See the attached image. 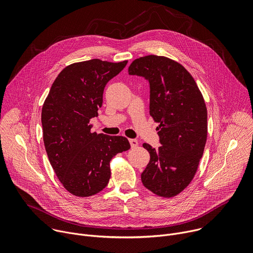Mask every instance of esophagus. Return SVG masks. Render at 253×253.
<instances>
[{"mask_svg":"<svg viewBox=\"0 0 253 253\" xmlns=\"http://www.w3.org/2000/svg\"><path fill=\"white\" fill-rule=\"evenodd\" d=\"M129 142L132 148H135L136 146H138V141L136 139H129Z\"/></svg>","mask_w":253,"mask_h":253,"instance_id":"34e87169","label":"esophagus"}]
</instances>
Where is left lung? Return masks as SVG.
<instances>
[{"instance_id": "8db88e82", "label": "left lung", "mask_w": 253, "mask_h": 253, "mask_svg": "<svg viewBox=\"0 0 253 253\" xmlns=\"http://www.w3.org/2000/svg\"><path fill=\"white\" fill-rule=\"evenodd\" d=\"M129 75L145 78L150 85V115L161 146L143 147L150 161L141 174L143 185L162 197H173L193 179L207 139V109L203 96L189 72L163 56L134 60Z\"/></svg>"}]
</instances>
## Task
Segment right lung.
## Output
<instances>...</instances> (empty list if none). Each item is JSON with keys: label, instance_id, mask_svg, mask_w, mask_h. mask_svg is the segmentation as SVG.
I'll return each mask as SVG.
<instances>
[{"label": "right lung", "instance_id": "right-lung-1", "mask_svg": "<svg viewBox=\"0 0 253 253\" xmlns=\"http://www.w3.org/2000/svg\"><path fill=\"white\" fill-rule=\"evenodd\" d=\"M128 61L99 59L67 66L55 79L42 108L43 139L49 161L63 186L87 197L103 190L111 176L110 161L130 149L127 138L92 133L106 84Z\"/></svg>", "mask_w": 253, "mask_h": 253}]
</instances>
